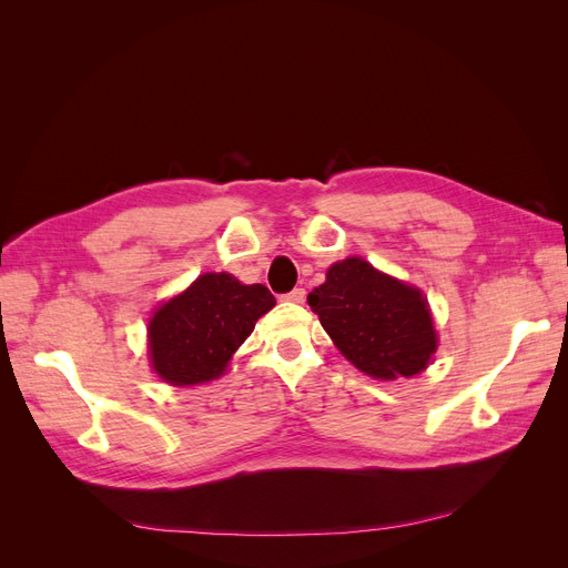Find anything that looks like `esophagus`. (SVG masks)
I'll return each mask as SVG.
<instances>
[{
    "mask_svg": "<svg viewBox=\"0 0 568 568\" xmlns=\"http://www.w3.org/2000/svg\"><path fill=\"white\" fill-rule=\"evenodd\" d=\"M282 298H284V301H288V303H303V301H305V288H294V291H288V294H284Z\"/></svg>",
    "mask_w": 568,
    "mask_h": 568,
    "instance_id": "1",
    "label": "esophagus"
}]
</instances>
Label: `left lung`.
<instances>
[{"mask_svg":"<svg viewBox=\"0 0 568 568\" xmlns=\"http://www.w3.org/2000/svg\"><path fill=\"white\" fill-rule=\"evenodd\" d=\"M307 303L336 348L374 379L415 376L436 353L434 320L422 291L363 257L332 265Z\"/></svg>","mask_w":568,"mask_h":568,"instance_id":"obj_1","label":"left lung"}]
</instances>
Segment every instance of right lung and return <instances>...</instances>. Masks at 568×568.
Segmentation results:
<instances>
[{
    "mask_svg": "<svg viewBox=\"0 0 568 568\" xmlns=\"http://www.w3.org/2000/svg\"><path fill=\"white\" fill-rule=\"evenodd\" d=\"M272 307L274 296L263 284L246 286L227 272L201 274L149 322L153 372L173 386L217 379Z\"/></svg>",
    "mask_w": 568,
    "mask_h": 568,
    "instance_id": "right-lung-1",
    "label": "right lung"
}]
</instances>
